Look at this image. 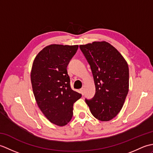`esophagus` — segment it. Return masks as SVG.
Returning a JSON list of instances; mask_svg holds the SVG:
<instances>
[{"instance_id":"esophagus-1","label":"esophagus","mask_w":153,"mask_h":153,"mask_svg":"<svg viewBox=\"0 0 153 153\" xmlns=\"http://www.w3.org/2000/svg\"><path fill=\"white\" fill-rule=\"evenodd\" d=\"M83 90H84L83 88H82L80 89V92H81V93H82V95H83Z\"/></svg>"}]
</instances>
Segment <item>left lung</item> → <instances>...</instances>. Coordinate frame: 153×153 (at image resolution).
<instances>
[{
	"instance_id": "1",
	"label": "left lung",
	"mask_w": 153,
	"mask_h": 153,
	"mask_svg": "<svg viewBox=\"0 0 153 153\" xmlns=\"http://www.w3.org/2000/svg\"><path fill=\"white\" fill-rule=\"evenodd\" d=\"M91 69L95 95L85 99L93 116L109 121L121 110L129 91V68L125 58L106 41L79 45Z\"/></svg>"
}]
</instances>
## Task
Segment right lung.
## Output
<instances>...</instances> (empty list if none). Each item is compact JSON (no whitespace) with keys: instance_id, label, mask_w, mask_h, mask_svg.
Returning <instances> with one entry per match:
<instances>
[{"instance_id":"1","label":"right lung","mask_w":153,"mask_h":153,"mask_svg":"<svg viewBox=\"0 0 153 153\" xmlns=\"http://www.w3.org/2000/svg\"><path fill=\"white\" fill-rule=\"evenodd\" d=\"M78 45L53 44L35 56L31 71L32 89L39 108L58 126H66L73 116L74 103L82 95L71 89L67 66Z\"/></svg>"}]
</instances>
